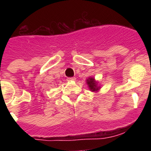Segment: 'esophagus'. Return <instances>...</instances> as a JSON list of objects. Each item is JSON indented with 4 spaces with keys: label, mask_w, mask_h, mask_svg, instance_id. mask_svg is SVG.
<instances>
[{
    "label": "esophagus",
    "mask_w": 151,
    "mask_h": 151,
    "mask_svg": "<svg viewBox=\"0 0 151 151\" xmlns=\"http://www.w3.org/2000/svg\"><path fill=\"white\" fill-rule=\"evenodd\" d=\"M75 80H76L75 77H69L67 78V81H69V82H72V81H75Z\"/></svg>",
    "instance_id": "obj_1"
}]
</instances>
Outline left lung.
I'll list each match as a JSON object with an SVG mask.
<instances>
[{
	"instance_id": "obj_1",
	"label": "left lung",
	"mask_w": 151,
	"mask_h": 151,
	"mask_svg": "<svg viewBox=\"0 0 151 151\" xmlns=\"http://www.w3.org/2000/svg\"><path fill=\"white\" fill-rule=\"evenodd\" d=\"M87 84L88 85V87L90 88V90L93 91H95L98 90L99 88H97V83L94 82V79L93 78H89L87 80Z\"/></svg>"
}]
</instances>
